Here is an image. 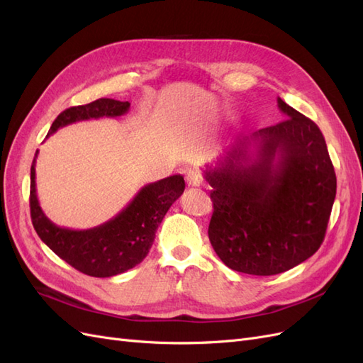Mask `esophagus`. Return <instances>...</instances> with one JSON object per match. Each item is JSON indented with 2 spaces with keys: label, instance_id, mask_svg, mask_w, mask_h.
<instances>
[{
  "label": "esophagus",
  "instance_id": "obj_1",
  "mask_svg": "<svg viewBox=\"0 0 363 363\" xmlns=\"http://www.w3.org/2000/svg\"><path fill=\"white\" fill-rule=\"evenodd\" d=\"M187 184L190 187H199V185L203 184V176L198 170H190L187 173Z\"/></svg>",
  "mask_w": 363,
  "mask_h": 363
}]
</instances>
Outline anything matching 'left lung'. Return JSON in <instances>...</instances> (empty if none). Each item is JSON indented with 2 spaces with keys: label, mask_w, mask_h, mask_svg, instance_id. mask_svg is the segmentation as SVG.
<instances>
[{
  "label": "left lung",
  "mask_w": 363,
  "mask_h": 363,
  "mask_svg": "<svg viewBox=\"0 0 363 363\" xmlns=\"http://www.w3.org/2000/svg\"><path fill=\"white\" fill-rule=\"evenodd\" d=\"M286 120L237 140L203 176L213 190L208 237L233 271L277 275L323 243L336 174L316 124L277 99Z\"/></svg>",
  "instance_id": "left-lung-1"
}]
</instances>
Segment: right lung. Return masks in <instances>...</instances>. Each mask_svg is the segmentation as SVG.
Returning <instances> with one entry per match:
<instances>
[{
  "mask_svg": "<svg viewBox=\"0 0 363 363\" xmlns=\"http://www.w3.org/2000/svg\"><path fill=\"white\" fill-rule=\"evenodd\" d=\"M129 108V101L112 99H99L88 105L68 108L51 124L48 135L76 121L124 116ZM35 165L36 158L30 170V214L35 230L40 240L62 260L89 277H113L141 263L149 254L165 213L185 189L184 176H169L144 185L126 208L103 225L89 230H69L55 225L40 208Z\"/></svg>",
  "mask_w": 363,
  "mask_h": 363,
  "instance_id": "1",
  "label": "right lung"
}]
</instances>
